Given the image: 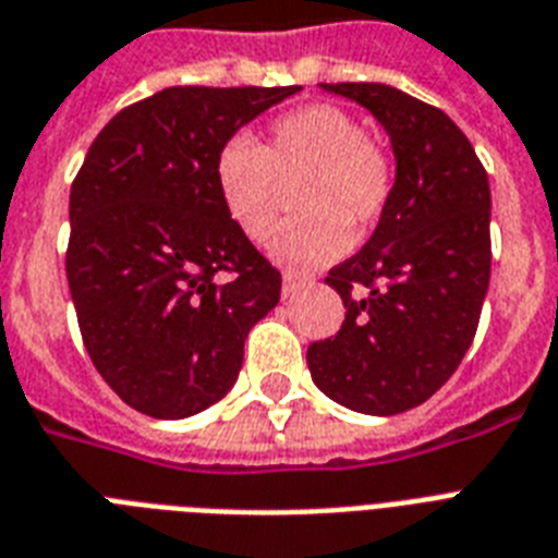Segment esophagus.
<instances>
[{
  "mask_svg": "<svg viewBox=\"0 0 558 558\" xmlns=\"http://www.w3.org/2000/svg\"><path fill=\"white\" fill-rule=\"evenodd\" d=\"M304 287H306L304 278H298V275H292V271L283 275V298H292L298 289H304Z\"/></svg>",
  "mask_w": 558,
  "mask_h": 558,
  "instance_id": "esophagus-1",
  "label": "esophagus"
}]
</instances>
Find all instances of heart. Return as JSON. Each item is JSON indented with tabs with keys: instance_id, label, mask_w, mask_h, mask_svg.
Here are the masks:
<instances>
[{
	"instance_id": "obj_1",
	"label": "heart",
	"mask_w": 558,
	"mask_h": 558,
	"mask_svg": "<svg viewBox=\"0 0 558 558\" xmlns=\"http://www.w3.org/2000/svg\"><path fill=\"white\" fill-rule=\"evenodd\" d=\"M298 185L304 217L275 236L271 254L292 269H318L344 254L388 205L393 159L336 104H310L271 121L263 144L231 135L214 156V187L228 219L252 243H269L280 222L283 185Z\"/></svg>"
}]
</instances>
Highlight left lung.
<instances>
[{
  "label": "left lung",
  "instance_id": "1",
  "mask_svg": "<svg viewBox=\"0 0 558 558\" xmlns=\"http://www.w3.org/2000/svg\"><path fill=\"white\" fill-rule=\"evenodd\" d=\"M356 100L390 138L397 179L371 240L327 275L344 301L336 336L306 350L339 405L390 416L423 405L475 339L489 289V179L442 109L385 83H322Z\"/></svg>",
  "mask_w": 558,
  "mask_h": 558
}]
</instances>
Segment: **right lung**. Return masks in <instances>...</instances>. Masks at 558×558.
Segmentation results:
<instances>
[{
	"label": "right lung",
	"mask_w": 558,
	"mask_h": 558,
	"mask_svg": "<svg viewBox=\"0 0 558 558\" xmlns=\"http://www.w3.org/2000/svg\"><path fill=\"white\" fill-rule=\"evenodd\" d=\"M295 92L170 86L121 109L83 159L65 278L92 365L142 414L182 420L219 402L248 330L278 306L280 271L228 219L214 156Z\"/></svg>",
	"instance_id": "right-lung-1"
}]
</instances>
